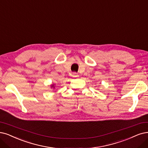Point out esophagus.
Listing matches in <instances>:
<instances>
[{"instance_id": "1", "label": "esophagus", "mask_w": 148, "mask_h": 148, "mask_svg": "<svg viewBox=\"0 0 148 148\" xmlns=\"http://www.w3.org/2000/svg\"><path fill=\"white\" fill-rule=\"evenodd\" d=\"M73 76L74 77H78L79 75H78V74L77 73H73Z\"/></svg>"}]
</instances>
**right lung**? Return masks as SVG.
I'll return each instance as SVG.
<instances>
[{
    "instance_id": "right-lung-1",
    "label": "right lung",
    "mask_w": 148,
    "mask_h": 148,
    "mask_svg": "<svg viewBox=\"0 0 148 148\" xmlns=\"http://www.w3.org/2000/svg\"><path fill=\"white\" fill-rule=\"evenodd\" d=\"M53 85H52V87H53Z\"/></svg>"
}]
</instances>
